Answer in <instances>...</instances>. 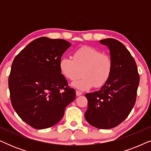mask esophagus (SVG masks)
Instances as JSON below:
<instances>
[{
    "instance_id": "1",
    "label": "esophagus",
    "mask_w": 151,
    "mask_h": 151,
    "mask_svg": "<svg viewBox=\"0 0 151 151\" xmlns=\"http://www.w3.org/2000/svg\"><path fill=\"white\" fill-rule=\"evenodd\" d=\"M76 93L77 96H81V95H82V93L81 91H76Z\"/></svg>"
}]
</instances>
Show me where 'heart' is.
<instances>
[{"instance_id": "heart-1", "label": "heart", "mask_w": 151, "mask_h": 151, "mask_svg": "<svg viewBox=\"0 0 151 151\" xmlns=\"http://www.w3.org/2000/svg\"><path fill=\"white\" fill-rule=\"evenodd\" d=\"M112 60L106 53L92 47L84 46L76 50L71 58H62L59 63L61 73L70 81L82 77L72 86L82 91L106 84L112 72Z\"/></svg>"}]
</instances>
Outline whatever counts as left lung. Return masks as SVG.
<instances>
[{
  "label": "left lung",
  "mask_w": 151,
  "mask_h": 151,
  "mask_svg": "<svg viewBox=\"0 0 151 151\" xmlns=\"http://www.w3.org/2000/svg\"><path fill=\"white\" fill-rule=\"evenodd\" d=\"M100 42L110 51L112 72L100 90L85 95L88 108L84 116L93 127L109 129L122 122L133 109L139 76L135 60L122 43L113 38Z\"/></svg>",
  "instance_id": "obj_1"
}]
</instances>
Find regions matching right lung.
Masks as SVG:
<instances>
[{"label": "right lung", "instance_id": "1", "mask_svg": "<svg viewBox=\"0 0 151 151\" xmlns=\"http://www.w3.org/2000/svg\"><path fill=\"white\" fill-rule=\"evenodd\" d=\"M71 46L63 39L40 37L14 58L9 76L12 106L24 122L36 129L56 124L76 98L59 63Z\"/></svg>", "mask_w": 151, "mask_h": 151}]
</instances>
